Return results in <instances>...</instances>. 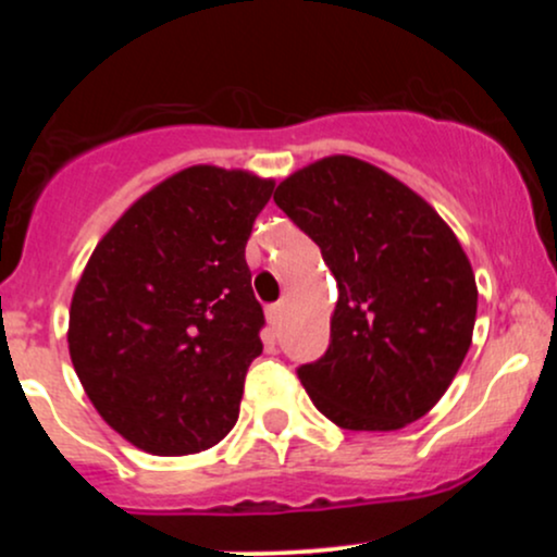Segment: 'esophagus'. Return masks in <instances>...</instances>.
I'll return each mask as SVG.
<instances>
[{
  "label": "esophagus",
  "mask_w": 557,
  "mask_h": 557,
  "mask_svg": "<svg viewBox=\"0 0 557 557\" xmlns=\"http://www.w3.org/2000/svg\"><path fill=\"white\" fill-rule=\"evenodd\" d=\"M283 314H285V306L283 304L267 306V319H270L272 327H280V324H283Z\"/></svg>",
  "instance_id": "34e87169"
}]
</instances>
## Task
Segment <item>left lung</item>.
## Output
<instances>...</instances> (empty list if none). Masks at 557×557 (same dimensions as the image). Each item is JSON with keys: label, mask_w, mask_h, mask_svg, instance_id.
Instances as JSON below:
<instances>
[{"label": "left lung", "mask_w": 557, "mask_h": 557, "mask_svg": "<svg viewBox=\"0 0 557 557\" xmlns=\"http://www.w3.org/2000/svg\"><path fill=\"white\" fill-rule=\"evenodd\" d=\"M274 203L337 280L327 350L298 367L309 398L356 432L424 417L461 369L476 319L474 272L453 230L408 185L343 154L293 172Z\"/></svg>", "instance_id": "1"}]
</instances>
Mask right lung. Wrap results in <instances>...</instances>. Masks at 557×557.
I'll use <instances>...</instances> for the list:
<instances>
[{"label":"right lung","instance_id":"right-lung-1","mask_svg":"<svg viewBox=\"0 0 557 557\" xmlns=\"http://www.w3.org/2000/svg\"><path fill=\"white\" fill-rule=\"evenodd\" d=\"M272 190L198 164L140 196L94 248L70 304V359L101 419L140 450H207L238 421L264 348L246 243Z\"/></svg>","mask_w":557,"mask_h":557}]
</instances>
